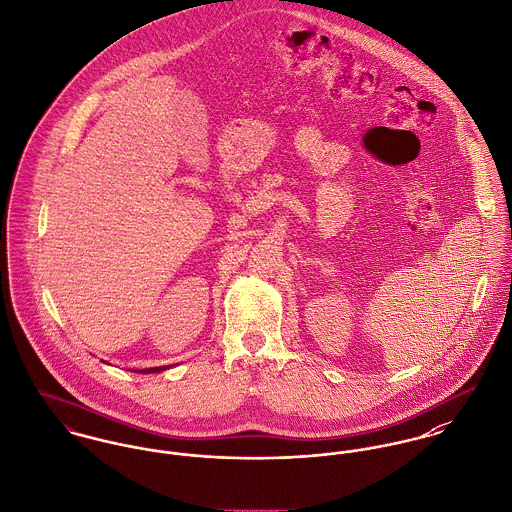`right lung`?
Returning <instances> with one entry per match:
<instances>
[{"label":"right lung","mask_w":512,"mask_h":512,"mask_svg":"<svg viewBox=\"0 0 512 512\" xmlns=\"http://www.w3.org/2000/svg\"><path fill=\"white\" fill-rule=\"evenodd\" d=\"M165 370V366H156V368H144V370H138L140 374H152V372H161Z\"/></svg>","instance_id":"1"}]
</instances>
